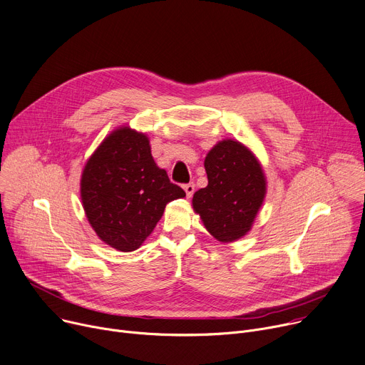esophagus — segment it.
Masks as SVG:
<instances>
[{
  "mask_svg": "<svg viewBox=\"0 0 365 365\" xmlns=\"http://www.w3.org/2000/svg\"><path fill=\"white\" fill-rule=\"evenodd\" d=\"M183 189L186 192V196L190 197L193 195V192H195V185L193 183H186V185H183Z\"/></svg>",
  "mask_w": 365,
  "mask_h": 365,
  "instance_id": "1",
  "label": "esophagus"
}]
</instances>
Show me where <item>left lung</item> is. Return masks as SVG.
Here are the masks:
<instances>
[{
	"mask_svg": "<svg viewBox=\"0 0 365 365\" xmlns=\"http://www.w3.org/2000/svg\"><path fill=\"white\" fill-rule=\"evenodd\" d=\"M208 186L195 192L192 207L220 243L242 239L267 195V178L257 157L237 140L218 141L207 154Z\"/></svg>",
	"mask_w": 365,
	"mask_h": 365,
	"instance_id": "obj_1",
	"label": "left lung"
}]
</instances>
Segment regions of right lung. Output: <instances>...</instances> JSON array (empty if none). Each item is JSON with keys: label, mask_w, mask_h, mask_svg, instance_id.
<instances>
[{"label": "right lung", "mask_w": 365, "mask_h": 365, "mask_svg": "<svg viewBox=\"0 0 365 365\" xmlns=\"http://www.w3.org/2000/svg\"><path fill=\"white\" fill-rule=\"evenodd\" d=\"M80 196L98 239L132 252L153 233L165 205L186 193L155 164L144 132L119 126L87 160Z\"/></svg>", "instance_id": "right-lung-1"}]
</instances>
